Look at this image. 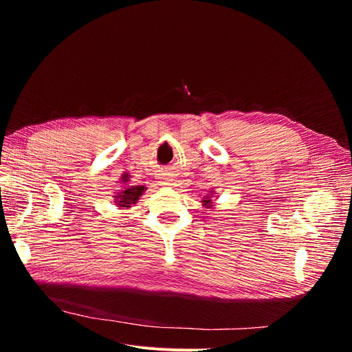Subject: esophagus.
<instances>
[{
  "label": "esophagus",
  "instance_id": "esophagus-1",
  "mask_svg": "<svg viewBox=\"0 0 352 352\" xmlns=\"http://www.w3.org/2000/svg\"><path fill=\"white\" fill-rule=\"evenodd\" d=\"M163 179H166V180H163V184H166V185H170V179H168V177H163Z\"/></svg>",
  "mask_w": 352,
  "mask_h": 352
}]
</instances>
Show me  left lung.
Here are the masks:
<instances>
[{
    "label": "left lung",
    "instance_id": "8db88e82",
    "mask_svg": "<svg viewBox=\"0 0 352 352\" xmlns=\"http://www.w3.org/2000/svg\"><path fill=\"white\" fill-rule=\"evenodd\" d=\"M214 192V190H211V194ZM211 204H212V201H211V195H207V197H204V199H202V206H207V208L208 207H211Z\"/></svg>",
    "mask_w": 352,
    "mask_h": 352
}]
</instances>
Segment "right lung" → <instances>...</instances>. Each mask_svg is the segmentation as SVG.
Wrapping results in <instances>:
<instances>
[{
    "label": "right lung",
    "mask_w": 352,
    "mask_h": 352,
    "mask_svg": "<svg viewBox=\"0 0 352 352\" xmlns=\"http://www.w3.org/2000/svg\"><path fill=\"white\" fill-rule=\"evenodd\" d=\"M122 182L124 184V186L120 189V192H117L116 198V206L120 208H131L132 204H136L138 199L144 194L145 186H129L127 182H129V177L124 176L122 177Z\"/></svg>",
    "instance_id": "add662e5"
}]
</instances>
